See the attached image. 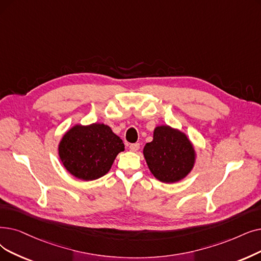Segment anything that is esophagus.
<instances>
[{"instance_id": "34e87169", "label": "esophagus", "mask_w": 261, "mask_h": 261, "mask_svg": "<svg viewBox=\"0 0 261 261\" xmlns=\"http://www.w3.org/2000/svg\"><path fill=\"white\" fill-rule=\"evenodd\" d=\"M129 149L131 151H138L140 149V144L139 143H134V144H130L129 145Z\"/></svg>"}]
</instances>
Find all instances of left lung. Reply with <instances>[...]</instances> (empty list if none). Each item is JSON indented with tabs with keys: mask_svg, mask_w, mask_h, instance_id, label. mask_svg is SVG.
Returning a JSON list of instances; mask_svg holds the SVG:
<instances>
[{
	"mask_svg": "<svg viewBox=\"0 0 261 261\" xmlns=\"http://www.w3.org/2000/svg\"><path fill=\"white\" fill-rule=\"evenodd\" d=\"M144 156L156 179L162 182H176L191 172L195 152L186 134L161 126L154 129L152 142L145 145Z\"/></svg>",
	"mask_w": 261,
	"mask_h": 261,
	"instance_id": "1",
	"label": "left lung"
}]
</instances>
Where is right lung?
<instances>
[{"mask_svg":"<svg viewBox=\"0 0 261 261\" xmlns=\"http://www.w3.org/2000/svg\"><path fill=\"white\" fill-rule=\"evenodd\" d=\"M123 149L122 141L110 127L93 123L68 131L60 143L59 153L68 172L88 181L105 176Z\"/></svg>","mask_w":261,"mask_h":261,"instance_id":"right-lung-1","label":"right lung"}]
</instances>
